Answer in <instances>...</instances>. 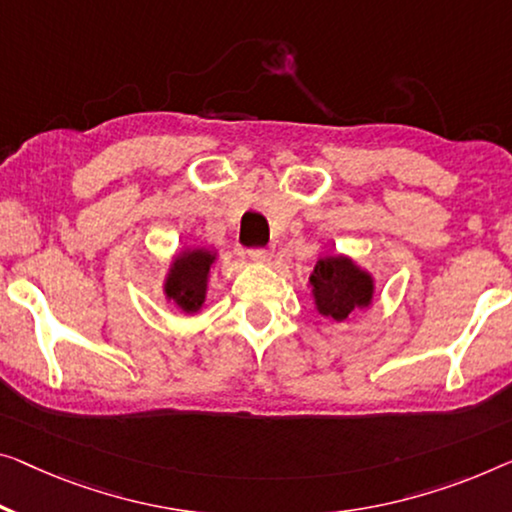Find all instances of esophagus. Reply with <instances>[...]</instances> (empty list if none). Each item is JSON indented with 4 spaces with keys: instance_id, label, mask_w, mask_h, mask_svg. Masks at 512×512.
Instances as JSON below:
<instances>
[{
    "instance_id": "34e87169",
    "label": "esophagus",
    "mask_w": 512,
    "mask_h": 512,
    "mask_svg": "<svg viewBox=\"0 0 512 512\" xmlns=\"http://www.w3.org/2000/svg\"><path fill=\"white\" fill-rule=\"evenodd\" d=\"M248 255L253 262H269L271 259V250L269 248H250Z\"/></svg>"
}]
</instances>
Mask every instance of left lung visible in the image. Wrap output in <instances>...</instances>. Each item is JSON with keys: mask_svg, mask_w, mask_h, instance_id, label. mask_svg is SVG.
I'll list each match as a JSON object with an SVG mask.
<instances>
[{"mask_svg": "<svg viewBox=\"0 0 512 512\" xmlns=\"http://www.w3.org/2000/svg\"><path fill=\"white\" fill-rule=\"evenodd\" d=\"M317 310L326 317L342 322L354 308H365L372 299V280L368 273L356 269L347 257L319 259L310 276Z\"/></svg>", "mask_w": 512, "mask_h": 512, "instance_id": "1", "label": "left lung"}]
</instances>
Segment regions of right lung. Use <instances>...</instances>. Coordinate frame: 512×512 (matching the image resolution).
Instances as JSON below:
<instances>
[{
  "label": "right lung",
  "mask_w": 512,
  "mask_h": 512,
  "mask_svg": "<svg viewBox=\"0 0 512 512\" xmlns=\"http://www.w3.org/2000/svg\"><path fill=\"white\" fill-rule=\"evenodd\" d=\"M211 264L213 255L207 250H193L174 262L165 292L172 301H177L183 312H197L202 308Z\"/></svg>",
  "instance_id": "add662e5"
}]
</instances>
